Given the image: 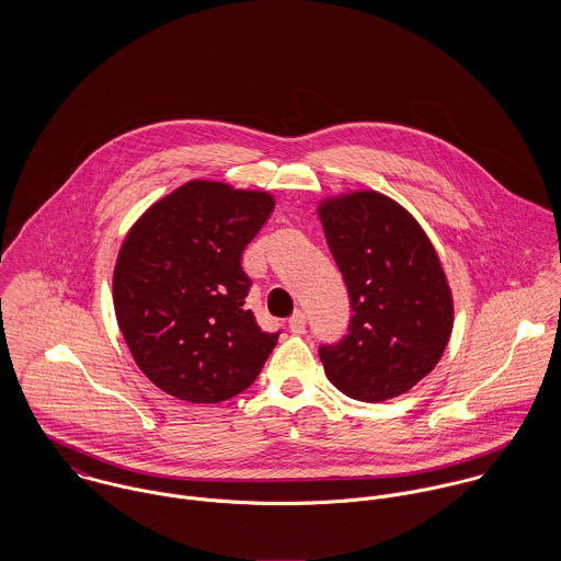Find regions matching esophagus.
Returning a JSON list of instances; mask_svg holds the SVG:
<instances>
[{"mask_svg":"<svg viewBox=\"0 0 561 561\" xmlns=\"http://www.w3.org/2000/svg\"><path fill=\"white\" fill-rule=\"evenodd\" d=\"M289 330L294 332V334H305V330H307V318H305V313H294L291 318H289Z\"/></svg>","mask_w":561,"mask_h":561,"instance_id":"34e87169","label":"esophagus"}]
</instances>
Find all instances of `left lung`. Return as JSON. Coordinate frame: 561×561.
<instances>
[{
	"instance_id": "8db88e82",
	"label": "left lung",
	"mask_w": 561,
	"mask_h": 561,
	"mask_svg": "<svg viewBox=\"0 0 561 561\" xmlns=\"http://www.w3.org/2000/svg\"><path fill=\"white\" fill-rule=\"evenodd\" d=\"M318 216L354 311L350 332L321 345L323 371L352 400H393L436 367L451 336L454 298L436 248L374 190L325 198Z\"/></svg>"
}]
</instances>
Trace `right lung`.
I'll list each match as a JSON object with an SVG mask.
<instances>
[{
  "mask_svg": "<svg viewBox=\"0 0 561 561\" xmlns=\"http://www.w3.org/2000/svg\"><path fill=\"white\" fill-rule=\"evenodd\" d=\"M274 196L220 181H187L129 229L114 267V311L142 374L163 393L218 403L248 389L278 332L245 309L243 248Z\"/></svg>",
  "mask_w": 561,
  "mask_h": 561,
  "instance_id": "obj_1",
  "label": "right lung"
}]
</instances>
